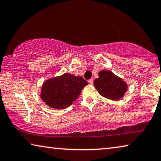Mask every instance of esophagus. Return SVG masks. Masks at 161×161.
Instances as JSON below:
<instances>
[{"label": "esophagus", "mask_w": 161, "mask_h": 161, "mask_svg": "<svg viewBox=\"0 0 161 161\" xmlns=\"http://www.w3.org/2000/svg\"><path fill=\"white\" fill-rule=\"evenodd\" d=\"M88 82H89V84H90V85H93V83H94L93 79H90V80H89Z\"/></svg>", "instance_id": "1"}]
</instances>
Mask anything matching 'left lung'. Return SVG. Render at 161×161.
Returning a JSON list of instances; mask_svg holds the SVG:
<instances>
[{
    "instance_id": "obj_1",
    "label": "left lung",
    "mask_w": 161,
    "mask_h": 161,
    "mask_svg": "<svg viewBox=\"0 0 161 161\" xmlns=\"http://www.w3.org/2000/svg\"><path fill=\"white\" fill-rule=\"evenodd\" d=\"M94 86L101 96L111 100L122 98L127 90V85L122 78L111 71L102 70L94 81Z\"/></svg>"
}]
</instances>
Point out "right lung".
Here are the masks:
<instances>
[{"instance_id": "add662e5", "label": "right lung", "mask_w": 161, "mask_h": 161, "mask_svg": "<svg viewBox=\"0 0 161 161\" xmlns=\"http://www.w3.org/2000/svg\"><path fill=\"white\" fill-rule=\"evenodd\" d=\"M88 82L69 73L50 78L43 83L40 97L50 108L61 109L70 106Z\"/></svg>"}]
</instances>
